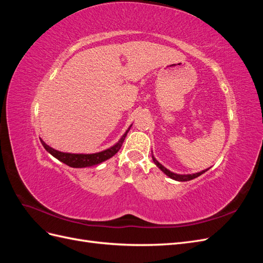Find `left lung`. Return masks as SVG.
<instances>
[{"mask_svg": "<svg viewBox=\"0 0 263 263\" xmlns=\"http://www.w3.org/2000/svg\"><path fill=\"white\" fill-rule=\"evenodd\" d=\"M153 160H154V162L156 163V165L158 166L159 169H160L163 173H165L166 176L168 177H170L171 179H173V180H176V181H190V180H193V179H195V178H197V177H200L201 174H203L204 172H206L208 171L209 169H206V170H203V171H201V172H198V173H194V174H177V173H173V172H171L170 170H168L166 168H164V166L161 164V163H159L156 159H155V157L153 156Z\"/></svg>", "mask_w": 263, "mask_h": 263, "instance_id": "left-lung-1", "label": "left lung"}]
</instances>
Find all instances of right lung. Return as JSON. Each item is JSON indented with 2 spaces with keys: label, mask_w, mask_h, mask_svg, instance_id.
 Returning a JSON list of instances; mask_svg holds the SVG:
<instances>
[{
  "label": "right lung",
  "mask_w": 263,
  "mask_h": 263,
  "mask_svg": "<svg viewBox=\"0 0 263 263\" xmlns=\"http://www.w3.org/2000/svg\"><path fill=\"white\" fill-rule=\"evenodd\" d=\"M130 127L128 128V130H127L123 135V137L119 139V141L117 142L116 145H114L113 147H110V148H108L104 151H101V153H97V154L83 155V154L61 153V151H58V150H55V149L49 147L43 139H41V141H42V145L44 146V148L47 151H48L50 155H52L54 158H57L59 161L71 166V168H89V166L97 165V164H100L102 162L106 161L107 159L112 158L115 154H117V151L121 149L123 142L125 140L126 135H127V133L129 132Z\"/></svg>",
  "instance_id": "1"
}]
</instances>
